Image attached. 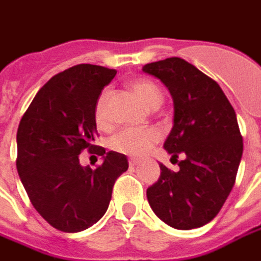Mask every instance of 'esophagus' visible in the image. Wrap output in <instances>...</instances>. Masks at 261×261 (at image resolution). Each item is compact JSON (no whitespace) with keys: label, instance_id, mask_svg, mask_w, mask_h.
Masks as SVG:
<instances>
[{"label":"esophagus","instance_id":"esophagus-1","mask_svg":"<svg viewBox=\"0 0 261 261\" xmlns=\"http://www.w3.org/2000/svg\"><path fill=\"white\" fill-rule=\"evenodd\" d=\"M138 162H140V161H138V159H137V158H130V159H128V164H130V166H136V165L138 164Z\"/></svg>","mask_w":261,"mask_h":261}]
</instances>
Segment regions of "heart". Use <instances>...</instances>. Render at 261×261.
Returning <instances> with one entry per match:
<instances>
[{
	"label": "heart",
	"instance_id": "heart-1",
	"mask_svg": "<svg viewBox=\"0 0 261 261\" xmlns=\"http://www.w3.org/2000/svg\"><path fill=\"white\" fill-rule=\"evenodd\" d=\"M130 88L136 93L142 105L148 109H155L162 103V93L158 86L152 81L145 78H138L130 82ZM108 91H103L97 97L95 105V123L99 128H108L109 120L105 113V103L108 99ZM159 141V133L155 128H125L117 133L110 140V147L116 152L138 156L145 153L152 147L153 144Z\"/></svg>",
	"mask_w": 261,
	"mask_h": 261
}]
</instances>
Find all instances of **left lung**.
<instances>
[{"mask_svg":"<svg viewBox=\"0 0 261 261\" xmlns=\"http://www.w3.org/2000/svg\"><path fill=\"white\" fill-rule=\"evenodd\" d=\"M164 84L173 99V127L164 148L179 162L172 172L161 166L158 181L147 189L156 217L176 229L208 224L235 185L243 152L236 113L221 86L179 57L142 67Z\"/></svg>","mask_w":261,"mask_h":261,"instance_id":"8db88e82","label":"left lung"}]
</instances>
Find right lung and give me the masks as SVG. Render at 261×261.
Wrapping results in <instances>:
<instances>
[{
    "label": "right lung",
    "mask_w": 261,
    "mask_h": 261,
    "mask_svg": "<svg viewBox=\"0 0 261 261\" xmlns=\"http://www.w3.org/2000/svg\"><path fill=\"white\" fill-rule=\"evenodd\" d=\"M116 72L92 64L65 69L42 86L20 119V181L37 213L61 232L96 224L108 210L114 181L128 169L125 155L92 144L97 136L95 105ZM84 149L102 154L103 164L96 170L81 167Z\"/></svg>",
    "instance_id": "1"
}]
</instances>
